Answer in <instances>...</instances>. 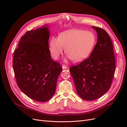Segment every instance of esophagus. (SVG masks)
I'll return each instance as SVG.
<instances>
[{"label":"esophagus","mask_w":127,"mask_h":127,"mask_svg":"<svg viewBox=\"0 0 127 127\" xmlns=\"http://www.w3.org/2000/svg\"><path fill=\"white\" fill-rule=\"evenodd\" d=\"M62 68H63V69H67V67L66 65H62Z\"/></svg>","instance_id":"esophagus-1"}]
</instances>
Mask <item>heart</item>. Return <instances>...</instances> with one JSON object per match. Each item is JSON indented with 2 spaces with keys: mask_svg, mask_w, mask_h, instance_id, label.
Wrapping results in <instances>:
<instances>
[{
  "mask_svg": "<svg viewBox=\"0 0 127 127\" xmlns=\"http://www.w3.org/2000/svg\"><path fill=\"white\" fill-rule=\"evenodd\" d=\"M95 41V36L91 31L69 29L60 33L59 38H51L49 51L52 58L58 60L65 48V52L68 58L75 62H79L90 55Z\"/></svg>",
  "mask_w": 127,
  "mask_h": 127,
  "instance_id": "1",
  "label": "heart"
}]
</instances>
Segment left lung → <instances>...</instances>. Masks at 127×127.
I'll list each match as a JSON object with an SVG mask.
<instances>
[{
	"mask_svg": "<svg viewBox=\"0 0 127 127\" xmlns=\"http://www.w3.org/2000/svg\"><path fill=\"white\" fill-rule=\"evenodd\" d=\"M92 27L97 33V41L89 58L69 70L77 94L91 101L105 94L111 87L115 71V58L111 37L104 30Z\"/></svg>",
	"mask_w": 127,
	"mask_h": 127,
	"instance_id": "left-lung-1",
	"label": "left lung"
}]
</instances>
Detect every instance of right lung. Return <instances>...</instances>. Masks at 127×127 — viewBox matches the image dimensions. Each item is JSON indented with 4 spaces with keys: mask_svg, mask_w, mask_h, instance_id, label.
I'll return each mask as SVG.
<instances>
[{
    "mask_svg": "<svg viewBox=\"0 0 127 127\" xmlns=\"http://www.w3.org/2000/svg\"><path fill=\"white\" fill-rule=\"evenodd\" d=\"M50 32L46 24L27 32L14 51L13 67L17 84L25 94L38 102L54 95L62 68L51 59L49 49Z\"/></svg>",
    "mask_w": 127,
    "mask_h": 127,
    "instance_id": "add662e5",
    "label": "right lung"
}]
</instances>
